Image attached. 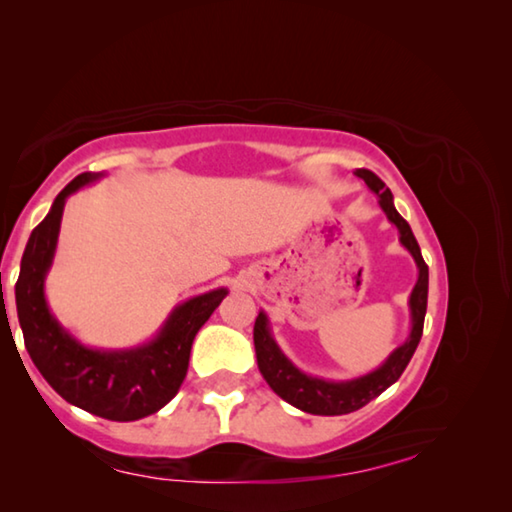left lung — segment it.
Wrapping results in <instances>:
<instances>
[{"label": "left lung", "instance_id": "8db88e82", "mask_svg": "<svg viewBox=\"0 0 512 512\" xmlns=\"http://www.w3.org/2000/svg\"><path fill=\"white\" fill-rule=\"evenodd\" d=\"M354 173L363 178V183L368 185L370 192L379 198L381 212L386 214V219L395 225L397 232H400V244L409 250L415 266H418V280H415V287L409 296L411 332L404 339V343L397 345L375 370L350 379H327L300 370L296 363L282 352L280 345H277L266 311H259L253 329L257 368L266 379V384L273 388L275 395H280L284 402H289L291 406H296V409L311 415L352 413L361 409V406H366L370 400H375V397L384 393L388 386H393L395 381L400 379L404 368L409 366L415 348H418V343L422 339L424 314H427L429 266L424 264L418 241H415L411 232V225L395 210L391 189L381 183L375 173L368 169H357Z\"/></svg>", "mask_w": 512, "mask_h": 512}]
</instances>
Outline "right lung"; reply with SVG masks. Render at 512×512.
<instances>
[{"mask_svg":"<svg viewBox=\"0 0 512 512\" xmlns=\"http://www.w3.org/2000/svg\"><path fill=\"white\" fill-rule=\"evenodd\" d=\"M106 173L85 171L54 198L49 214L33 228L15 284L24 345L47 384L65 402L115 422L140 420L173 400L187 375L189 352L207 318L228 296L219 287L171 309L153 339L133 348H92L81 343L51 311L45 280L54 264L67 198Z\"/></svg>","mask_w":512,"mask_h":512,"instance_id":"obj_1","label":"right lung"}]
</instances>
